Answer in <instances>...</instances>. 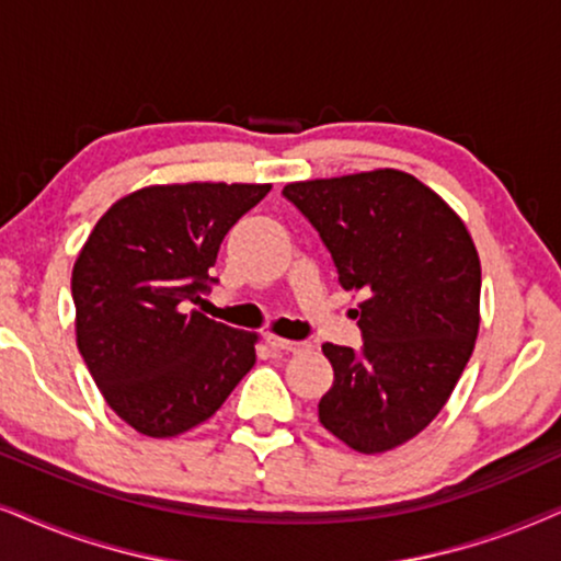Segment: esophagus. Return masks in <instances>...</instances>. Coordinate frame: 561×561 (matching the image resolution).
I'll use <instances>...</instances> for the list:
<instances>
[{
	"label": "esophagus",
	"mask_w": 561,
	"mask_h": 561,
	"mask_svg": "<svg viewBox=\"0 0 561 561\" xmlns=\"http://www.w3.org/2000/svg\"><path fill=\"white\" fill-rule=\"evenodd\" d=\"M266 342H268V346H274V350H279V352H302V350H308V344H305V342H293V339L274 336V333H268Z\"/></svg>",
	"instance_id": "esophagus-1"
}]
</instances>
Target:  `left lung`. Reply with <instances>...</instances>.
Returning a JSON list of instances; mask_svg holds the SVG:
<instances>
[{
	"label": "left lung",
	"instance_id": "8db88e82",
	"mask_svg": "<svg viewBox=\"0 0 561 561\" xmlns=\"http://www.w3.org/2000/svg\"><path fill=\"white\" fill-rule=\"evenodd\" d=\"M331 251L339 285L365 293L363 350L323 344L333 386L318 420L375 456L439 414L479 333L481 264L463 219L430 186L393 168L287 183L282 191Z\"/></svg>",
	"mask_w": 561,
	"mask_h": 561
}]
</instances>
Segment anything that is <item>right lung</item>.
Returning a JSON list of instances; mask_svg holds the SVG:
<instances>
[{"label": "right lung", "mask_w": 561, "mask_h": 561, "mask_svg": "<svg viewBox=\"0 0 561 561\" xmlns=\"http://www.w3.org/2000/svg\"><path fill=\"white\" fill-rule=\"evenodd\" d=\"M272 183H168L118 198L72 268L75 333L103 399L147 437L207 422L256 365L259 336L196 310L228 230Z\"/></svg>", "instance_id": "obj_1"}]
</instances>
